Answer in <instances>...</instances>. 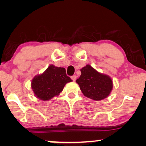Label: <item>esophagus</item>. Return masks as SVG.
I'll list each match as a JSON object with an SVG mask.
<instances>
[{
  "label": "esophagus",
  "mask_w": 146,
  "mask_h": 146,
  "mask_svg": "<svg viewBox=\"0 0 146 146\" xmlns=\"http://www.w3.org/2000/svg\"><path fill=\"white\" fill-rule=\"evenodd\" d=\"M71 79L73 81H75L76 80V75L72 76H71Z\"/></svg>",
  "instance_id": "34e87169"
}]
</instances>
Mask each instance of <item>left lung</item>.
Wrapping results in <instances>:
<instances>
[{"label":"left lung","instance_id":"8db88e82","mask_svg":"<svg viewBox=\"0 0 146 146\" xmlns=\"http://www.w3.org/2000/svg\"><path fill=\"white\" fill-rule=\"evenodd\" d=\"M80 71L81 75L76 82L85 96L96 101L108 96L113 87L112 80L108 76L99 73L90 65Z\"/></svg>","mask_w":146,"mask_h":146}]
</instances>
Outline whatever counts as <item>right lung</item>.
Segmentation results:
<instances>
[{
	"mask_svg": "<svg viewBox=\"0 0 146 146\" xmlns=\"http://www.w3.org/2000/svg\"><path fill=\"white\" fill-rule=\"evenodd\" d=\"M72 81L64 68L50 65L43 74L34 78L32 88L36 96L46 101L58 95L66 84Z\"/></svg>",
	"mask_w": 146,
	"mask_h": 146,
	"instance_id": "right-lung-1",
	"label": "right lung"
}]
</instances>
